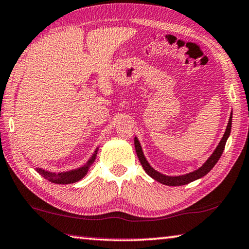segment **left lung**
Here are the masks:
<instances>
[{"label": "left lung", "mask_w": 249, "mask_h": 249, "mask_svg": "<svg viewBox=\"0 0 249 249\" xmlns=\"http://www.w3.org/2000/svg\"><path fill=\"white\" fill-rule=\"evenodd\" d=\"M231 120H232V112L231 113V117H229L228 120V124L227 128L225 130V133L221 140L218 143V146L216 147L215 150L212 155H210L209 158L206 160V161L201 164V167L198 168V169L191 171V173L185 174V175H179V176H167L163 175L159 171H157L150 166V163L147 161L146 157L143 155L142 148H141L140 141L138 140V138L135 137V148H136V152L138 158H139V161L142 164L143 169L146 173L150 176L152 179H155L156 181H158L162 185L166 186H182V185H187L191 181L197 180V179L202 178L204 176L207 175L210 170L213 169V166L217 163L218 160H219L221 154H223L224 149H225V144H226V141L229 138V135H231Z\"/></svg>", "instance_id": "1"}]
</instances>
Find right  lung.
<instances>
[{
  "instance_id": "obj_1",
  "label": "right lung",
  "mask_w": 249,
  "mask_h": 249,
  "mask_svg": "<svg viewBox=\"0 0 249 249\" xmlns=\"http://www.w3.org/2000/svg\"><path fill=\"white\" fill-rule=\"evenodd\" d=\"M99 147L95 149L93 155L90 157L89 160L83 164V166L75 168V169H71L68 171H61V173H52V171H48L42 169V168L36 167V170L39 173L42 177L47 179V180L51 181L53 183H59V185H68V183H74L81 180L82 178L86 177V175L89 171L90 167L92 166L95 158H97Z\"/></svg>"
}]
</instances>
